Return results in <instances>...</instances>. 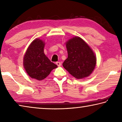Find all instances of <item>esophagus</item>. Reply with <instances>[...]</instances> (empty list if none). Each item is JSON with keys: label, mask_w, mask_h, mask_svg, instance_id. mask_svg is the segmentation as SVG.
I'll list each match as a JSON object with an SVG mask.
<instances>
[{"label": "esophagus", "mask_w": 122, "mask_h": 122, "mask_svg": "<svg viewBox=\"0 0 122 122\" xmlns=\"http://www.w3.org/2000/svg\"><path fill=\"white\" fill-rule=\"evenodd\" d=\"M56 64L57 66H59V67H60V66H61V63L60 62H56Z\"/></svg>", "instance_id": "1"}]
</instances>
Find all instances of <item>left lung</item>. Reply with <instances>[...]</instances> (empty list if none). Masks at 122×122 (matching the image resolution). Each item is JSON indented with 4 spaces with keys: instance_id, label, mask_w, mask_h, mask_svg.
I'll return each instance as SVG.
<instances>
[{
    "instance_id": "obj_1",
    "label": "left lung",
    "mask_w": 122,
    "mask_h": 122,
    "mask_svg": "<svg viewBox=\"0 0 122 122\" xmlns=\"http://www.w3.org/2000/svg\"><path fill=\"white\" fill-rule=\"evenodd\" d=\"M66 44L68 57L63 63V67L77 79L88 77L96 66V57L94 51L78 36L69 39Z\"/></svg>"
}]
</instances>
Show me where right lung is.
Listing matches in <instances>:
<instances>
[{
    "label": "right lung",
    "mask_w": 122,
    "mask_h": 122,
    "mask_svg": "<svg viewBox=\"0 0 122 122\" xmlns=\"http://www.w3.org/2000/svg\"><path fill=\"white\" fill-rule=\"evenodd\" d=\"M45 43L40 39H35L28 46L24 56L23 65L26 73L39 81L49 75L57 65L49 60L44 53Z\"/></svg>",
    "instance_id": "obj_1"
}]
</instances>
